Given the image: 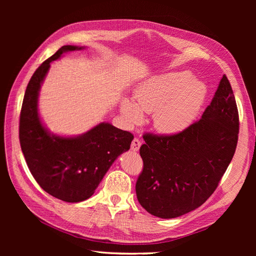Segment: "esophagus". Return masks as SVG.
<instances>
[{"mask_svg": "<svg viewBox=\"0 0 256 256\" xmlns=\"http://www.w3.org/2000/svg\"><path fill=\"white\" fill-rule=\"evenodd\" d=\"M140 146H141V141L139 139L135 138V139L132 140V142L130 144V150L132 152H138L139 148H140Z\"/></svg>", "mask_w": 256, "mask_h": 256, "instance_id": "1", "label": "esophagus"}]
</instances>
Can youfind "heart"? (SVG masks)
Segmentation results:
<instances>
[{
    "label": "heart",
    "instance_id": "1",
    "mask_svg": "<svg viewBox=\"0 0 256 256\" xmlns=\"http://www.w3.org/2000/svg\"><path fill=\"white\" fill-rule=\"evenodd\" d=\"M208 88L191 74L176 72L154 76L139 84L135 102L124 98L120 111L128 124H140L144 113L154 112V126L164 134H178L189 126L202 108Z\"/></svg>",
    "mask_w": 256,
    "mask_h": 256
}]
</instances>
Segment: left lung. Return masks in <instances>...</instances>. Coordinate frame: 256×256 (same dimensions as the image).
I'll list each match as a JSON object with an SVG mask.
<instances>
[{
  "instance_id": "1",
  "label": "left lung",
  "mask_w": 256,
  "mask_h": 256,
  "mask_svg": "<svg viewBox=\"0 0 256 256\" xmlns=\"http://www.w3.org/2000/svg\"><path fill=\"white\" fill-rule=\"evenodd\" d=\"M238 135L236 102L224 74L198 121L174 135L143 136V170L136 182L140 204L163 219L182 216L204 204L232 162Z\"/></svg>"
}]
</instances>
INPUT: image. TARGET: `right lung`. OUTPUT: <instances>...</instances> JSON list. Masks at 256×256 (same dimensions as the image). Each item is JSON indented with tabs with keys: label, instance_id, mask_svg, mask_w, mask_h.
Segmentation results:
<instances>
[{
	"label": "right lung",
	"instance_id": "add662e5",
	"mask_svg": "<svg viewBox=\"0 0 256 256\" xmlns=\"http://www.w3.org/2000/svg\"><path fill=\"white\" fill-rule=\"evenodd\" d=\"M64 46L40 65L26 86L20 118V142L33 178L50 195L65 202L90 198L114 160L128 152L132 134L102 122L78 136L52 134L38 113V96L50 63L64 52L84 50Z\"/></svg>",
	"mask_w": 256,
	"mask_h": 256
}]
</instances>
